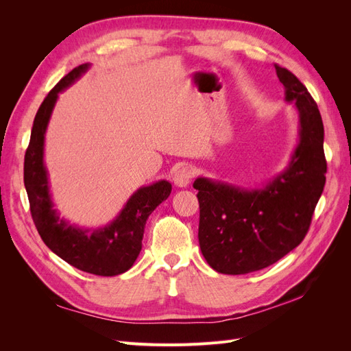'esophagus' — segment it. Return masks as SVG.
<instances>
[{
    "mask_svg": "<svg viewBox=\"0 0 351 351\" xmlns=\"http://www.w3.org/2000/svg\"><path fill=\"white\" fill-rule=\"evenodd\" d=\"M192 176H193L192 168L187 167V165L180 167L173 176V182L177 187H187L189 183H190V180H192Z\"/></svg>",
    "mask_w": 351,
    "mask_h": 351,
    "instance_id": "obj_1",
    "label": "esophagus"
}]
</instances>
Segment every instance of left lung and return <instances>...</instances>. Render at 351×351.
Masks as SVG:
<instances>
[{
  "label": "left lung",
  "instance_id": "8db88e82",
  "mask_svg": "<svg viewBox=\"0 0 351 351\" xmlns=\"http://www.w3.org/2000/svg\"><path fill=\"white\" fill-rule=\"evenodd\" d=\"M284 101L299 114V142L280 174L262 187L197 177L199 246L210 268L228 275L269 267L299 246L309 230L326 174L324 123L317 105L291 71L275 66Z\"/></svg>",
  "mask_w": 351,
  "mask_h": 351
}]
</instances>
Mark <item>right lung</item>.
Instances as JSON below:
<instances>
[{
	"label": "right lung",
	"mask_w": 351,
	"mask_h": 351,
	"mask_svg": "<svg viewBox=\"0 0 351 351\" xmlns=\"http://www.w3.org/2000/svg\"><path fill=\"white\" fill-rule=\"evenodd\" d=\"M89 69V62L73 69L40 104L25 155V187L32 218L47 246L74 268L101 277H114L133 267L142 250L146 219L171 193V183L158 180L139 187L117 217L104 227H79L60 217L52 200L44 159L45 134L58 93L70 88Z\"/></svg>",
	"instance_id": "add662e5"
}]
</instances>
